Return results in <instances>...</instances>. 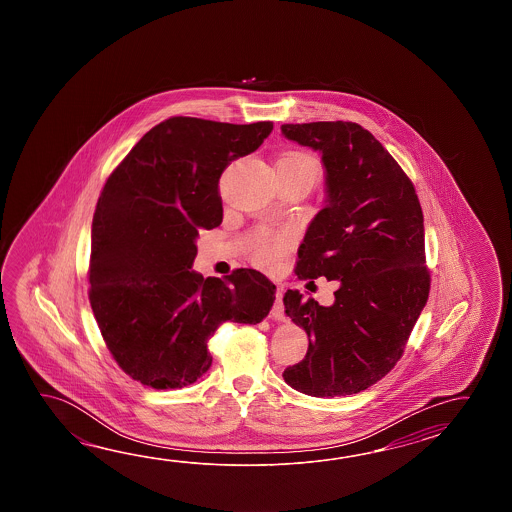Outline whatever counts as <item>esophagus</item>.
<instances>
[{
    "label": "esophagus",
    "instance_id": "esophagus-1",
    "mask_svg": "<svg viewBox=\"0 0 512 512\" xmlns=\"http://www.w3.org/2000/svg\"><path fill=\"white\" fill-rule=\"evenodd\" d=\"M283 293H282V287L278 285V289H276V302H274V305H272V311L271 316L274 318V320H280V322H283L285 320V315H283Z\"/></svg>",
    "mask_w": 512,
    "mask_h": 512
}]
</instances>
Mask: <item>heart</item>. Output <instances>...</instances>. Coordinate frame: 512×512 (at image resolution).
<instances>
[{
	"label": "heart",
	"mask_w": 512,
	"mask_h": 512,
	"mask_svg": "<svg viewBox=\"0 0 512 512\" xmlns=\"http://www.w3.org/2000/svg\"><path fill=\"white\" fill-rule=\"evenodd\" d=\"M278 163L311 168V170H315L316 174H318V164L307 153H285L283 157H280ZM287 245H289V238L287 236H261L252 245V260H254V263H258L260 267H265V269L272 267L278 261V258L282 256V252L287 249Z\"/></svg>",
	"instance_id": "obj_1"
}]
</instances>
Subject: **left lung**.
I'll return each mask as SVG.
<instances>
[{
	"label": "left lung",
	"instance_id": "1",
	"mask_svg": "<svg viewBox=\"0 0 512 512\" xmlns=\"http://www.w3.org/2000/svg\"><path fill=\"white\" fill-rule=\"evenodd\" d=\"M282 133L322 153L326 168V207L307 227L294 272L340 283L329 307L291 289L283 296L309 337L305 359L283 379L305 395L346 397L393 370L428 300L423 210L403 168L359 124H283Z\"/></svg>",
	"mask_w": 512,
	"mask_h": 512
}]
</instances>
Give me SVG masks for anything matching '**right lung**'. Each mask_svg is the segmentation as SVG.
Listing matches in <instances>:
<instances>
[{"mask_svg":"<svg viewBox=\"0 0 512 512\" xmlns=\"http://www.w3.org/2000/svg\"><path fill=\"white\" fill-rule=\"evenodd\" d=\"M272 122L170 117L109 175L91 227L89 302L124 373L174 390L207 373L208 338L223 322L258 324L276 285L254 269L225 280L192 271L201 229L223 219L219 177L256 152Z\"/></svg>","mask_w":512,"mask_h":512,"instance_id":"1","label":"right lung"}]
</instances>
